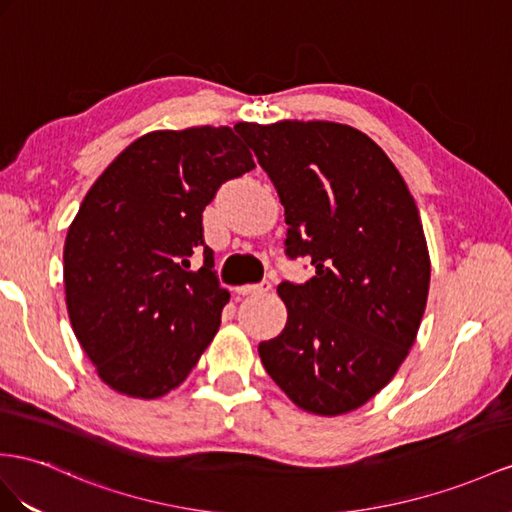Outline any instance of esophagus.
<instances>
[{"mask_svg": "<svg viewBox=\"0 0 512 512\" xmlns=\"http://www.w3.org/2000/svg\"><path fill=\"white\" fill-rule=\"evenodd\" d=\"M272 290V283L270 281H261L255 285H242L238 287V294L242 296H257V294H266Z\"/></svg>", "mask_w": 512, "mask_h": 512, "instance_id": "obj_1", "label": "esophagus"}]
</instances>
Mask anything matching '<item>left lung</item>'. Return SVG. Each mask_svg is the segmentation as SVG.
<instances>
[{
	"label": "left lung",
	"mask_w": 512,
	"mask_h": 512,
	"mask_svg": "<svg viewBox=\"0 0 512 512\" xmlns=\"http://www.w3.org/2000/svg\"><path fill=\"white\" fill-rule=\"evenodd\" d=\"M285 207L287 255L316 277L281 283V335L259 344L298 409L335 417L381 391L422 322L430 255L415 199L363 131L333 121L238 123Z\"/></svg>",
	"instance_id": "left-lung-1"
}]
</instances>
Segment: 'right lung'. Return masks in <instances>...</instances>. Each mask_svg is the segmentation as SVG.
<instances>
[{
	"label": "right lung",
	"mask_w": 512,
	"mask_h": 512,
	"mask_svg": "<svg viewBox=\"0 0 512 512\" xmlns=\"http://www.w3.org/2000/svg\"><path fill=\"white\" fill-rule=\"evenodd\" d=\"M253 168L231 127L157 129L84 196L64 242V294L77 342L110 389L166 396L218 333L231 294L212 270L201 218L220 183ZM196 250L204 266L186 271Z\"/></svg>",
	"instance_id": "1"
}]
</instances>
